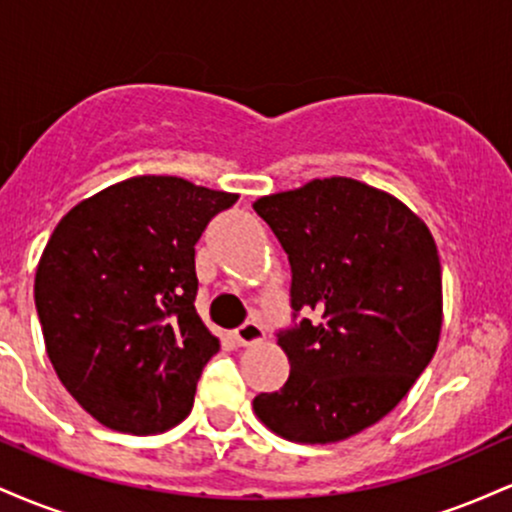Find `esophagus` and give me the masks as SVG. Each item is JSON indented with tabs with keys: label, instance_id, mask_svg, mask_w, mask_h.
<instances>
[{
	"label": "esophagus",
	"instance_id": "esophagus-1",
	"mask_svg": "<svg viewBox=\"0 0 512 512\" xmlns=\"http://www.w3.org/2000/svg\"><path fill=\"white\" fill-rule=\"evenodd\" d=\"M233 334H236V342L240 346H252L264 339V330L257 325V322H245V325H240Z\"/></svg>",
	"mask_w": 512,
	"mask_h": 512
}]
</instances>
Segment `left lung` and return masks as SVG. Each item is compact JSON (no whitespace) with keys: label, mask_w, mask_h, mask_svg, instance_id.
I'll return each mask as SVG.
<instances>
[{"label":"left lung","mask_w":512,"mask_h":512,"mask_svg":"<svg viewBox=\"0 0 512 512\" xmlns=\"http://www.w3.org/2000/svg\"><path fill=\"white\" fill-rule=\"evenodd\" d=\"M252 207L289 255L293 310L317 313L279 332L291 375L281 390L252 399V409L291 443H339L390 414L436 354V240L390 192L339 175Z\"/></svg>","instance_id":"1"}]
</instances>
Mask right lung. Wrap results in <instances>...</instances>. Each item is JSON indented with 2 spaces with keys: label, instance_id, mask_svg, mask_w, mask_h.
<instances>
[{
  "label": "right lung",
  "instance_id": "right-lung-1",
  "mask_svg": "<svg viewBox=\"0 0 512 512\" xmlns=\"http://www.w3.org/2000/svg\"><path fill=\"white\" fill-rule=\"evenodd\" d=\"M238 195L137 175L81 199L35 269V308L60 383L98 424L178 426L219 337L195 310V245Z\"/></svg>",
  "mask_w": 512,
  "mask_h": 512
}]
</instances>
